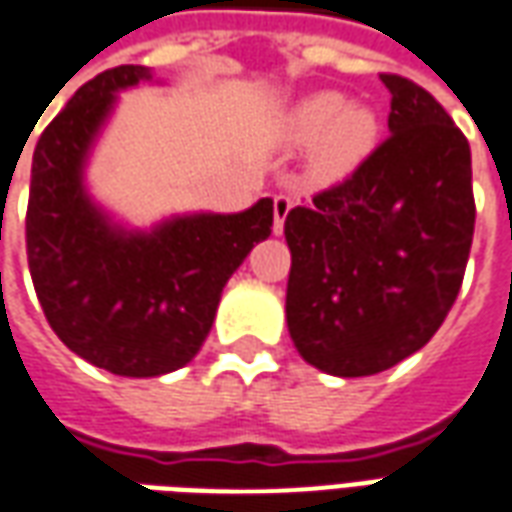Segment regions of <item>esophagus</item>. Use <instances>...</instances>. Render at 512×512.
<instances>
[{
	"label": "esophagus",
	"mask_w": 512,
	"mask_h": 512,
	"mask_svg": "<svg viewBox=\"0 0 512 512\" xmlns=\"http://www.w3.org/2000/svg\"><path fill=\"white\" fill-rule=\"evenodd\" d=\"M291 207H293L291 194L274 196V232H277V235H282V230H285V219H288Z\"/></svg>",
	"instance_id": "1"
}]
</instances>
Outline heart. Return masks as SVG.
Returning a JSON list of instances; mask_svg holds the SVG:
<instances>
[{
	"label": "heart",
	"mask_w": 512,
	"mask_h": 512,
	"mask_svg": "<svg viewBox=\"0 0 512 512\" xmlns=\"http://www.w3.org/2000/svg\"><path fill=\"white\" fill-rule=\"evenodd\" d=\"M285 141L310 146L307 174L318 185L346 180L377 146V116L341 94H313L293 107L285 119Z\"/></svg>",
	"instance_id": "b5f03b06"
}]
</instances>
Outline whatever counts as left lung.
Wrapping results in <instances>:
<instances>
[{
    "label": "left lung",
    "instance_id": "1",
    "mask_svg": "<svg viewBox=\"0 0 512 512\" xmlns=\"http://www.w3.org/2000/svg\"><path fill=\"white\" fill-rule=\"evenodd\" d=\"M391 135L285 219V316L299 355L368 377L418 352L455 305L474 238L471 149L430 91L380 74Z\"/></svg>",
    "mask_w": 512,
    "mask_h": 512
}]
</instances>
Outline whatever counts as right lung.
Wrapping results in <instances>:
<instances>
[{"label":"right lung","mask_w":512,"mask_h":512,"mask_svg":"<svg viewBox=\"0 0 512 512\" xmlns=\"http://www.w3.org/2000/svg\"><path fill=\"white\" fill-rule=\"evenodd\" d=\"M144 80H152L146 66H116L71 96L35 144L27 202V263L49 327L74 355L119 377L191 363L232 271L274 224L271 199L232 216H180L152 232L110 224L85 194L82 166L116 91Z\"/></svg>","instance_id":"right-lung-1"}]
</instances>
